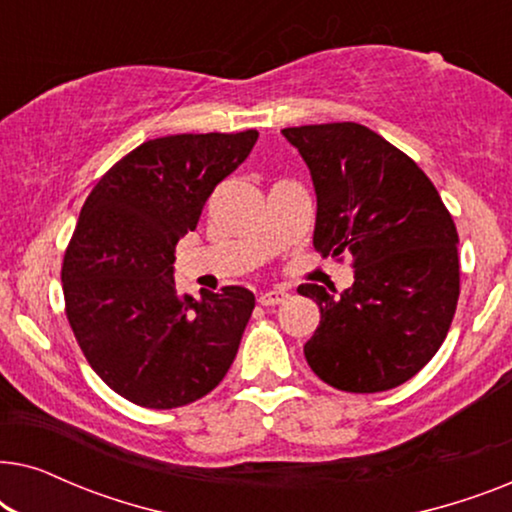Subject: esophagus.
<instances>
[{"label":"esophagus","instance_id":"1","mask_svg":"<svg viewBox=\"0 0 512 512\" xmlns=\"http://www.w3.org/2000/svg\"><path fill=\"white\" fill-rule=\"evenodd\" d=\"M286 298H289V293H286L284 289H270V291H265V293H261V296H258V303H261L263 307H272V305L284 303Z\"/></svg>","mask_w":512,"mask_h":512}]
</instances>
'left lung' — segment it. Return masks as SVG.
Masks as SVG:
<instances>
[{
  "mask_svg": "<svg viewBox=\"0 0 512 512\" xmlns=\"http://www.w3.org/2000/svg\"><path fill=\"white\" fill-rule=\"evenodd\" d=\"M317 193L314 249L354 256V284L298 293L321 321L305 359L326 384L375 394L415 377L450 331L459 300V235L415 160L359 123L286 128Z\"/></svg>",
  "mask_w": 512,
  "mask_h": 512,
  "instance_id": "8db88e82",
  "label": "left lung"
}]
</instances>
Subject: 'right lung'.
Masks as SVG:
<instances>
[{
    "label": "right lung",
    "mask_w": 512,
    "mask_h": 512,
    "mask_svg": "<svg viewBox=\"0 0 512 512\" xmlns=\"http://www.w3.org/2000/svg\"><path fill=\"white\" fill-rule=\"evenodd\" d=\"M256 139V130L149 139L83 202L62 263L69 326L90 368L142 408L198 401L235 359L254 293L223 286L200 300L181 296L174 247Z\"/></svg>",
    "instance_id": "1"
}]
</instances>
